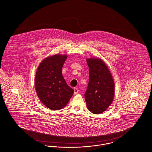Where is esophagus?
Instances as JSON below:
<instances>
[{"label": "esophagus", "instance_id": "esophagus-1", "mask_svg": "<svg viewBox=\"0 0 152 152\" xmlns=\"http://www.w3.org/2000/svg\"><path fill=\"white\" fill-rule=\"evenodd\" d=\"M74 94H75V95L78 94V92H79V89H78L77 88H74Z\"/></svg>", "mask_w": 152, "mask_h": 152}]
</instances>
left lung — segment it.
I'll use <instances>...</instances> for the list:
<instances>
[{
  "instance_id": "left-lung-1",
  "label": "left lung",
  "mask_w": 152,
  "mask_h": 152,
  "mask_svg": "<svg viewBox=\"0 0 152 152\" xmlns=\"http://www.w3.org/2000/svg\"><path fill=\"white\" fill-rule=\"evenodd\" d=\"M89 81L85 94L87 108L94 114L104 112L114 96V82L110 71L100 58H88Z\"/></svg>"
}]
</instances>
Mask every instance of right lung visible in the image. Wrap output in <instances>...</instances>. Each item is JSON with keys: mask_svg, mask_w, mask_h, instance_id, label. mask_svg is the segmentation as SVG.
<instances>
[{"mask_svg": "<svg viewBox=\"0 0 152 152\" xmlns=\"http://www.w3.org/2000/svg\"><path fill=\"white\" fill-rule=\"evenodd\" d=\"M67 58L66 55L61 54L47 57L37 70V94L43 104L51 110H58L65 107L74 92L62 75L61 69Z\"/></svg>", "mask_w": 152, "mask_h": 152, "instance_id": "right-lung-1", "label": "right lung"}]
</instances>
